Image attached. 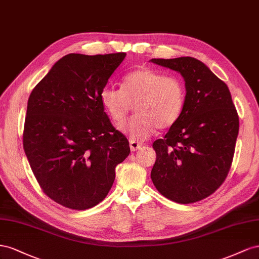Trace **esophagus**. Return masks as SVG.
I'll use <instances>...</instances> for the list:
<instances>
[{
    "label": "esophagus",
    "mask_w": 259,
    "mask_h": 259,
    "mask_svg": "<svg viewBox=\"0 0 259 259\" xmlns=\"http://www.w3.org/2000/svg\"><path fill=\"white\" fill-rule=\"evenodd\" d=\"M142 146V144H140V143H138L137 141H130V150L132 151V152H136V151H138L140 147Z\"/></svg>",
    "instance_id": "obj_1"
}]
</instances>
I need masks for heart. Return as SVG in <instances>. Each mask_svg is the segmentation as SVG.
Returning <instances> with one entry per match:
<instances>
[{"mask_svg": "<svg viewBox=\"0 0 259 259\" xmlns=\"http://www.w3.org/2000/svg\"><path fill=\"white\" fill-rule=\"evenodd\" d=\"M186 85L180 77L140 67L123 77L121 88H103L100 101L117 124L124 121L132 105H136L138 115L119 129L132 141H144L158 128H170L178 121L186 104Z\"/></svg>", "mask_w": 259, "mask_h": 259, "instance_id": "1", "label": "heart"}]
</instances>
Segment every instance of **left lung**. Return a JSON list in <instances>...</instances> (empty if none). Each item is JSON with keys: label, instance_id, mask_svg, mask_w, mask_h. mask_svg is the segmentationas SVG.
I'll use <instances>...</instances> for the list:
<instances>
[{"label": "left lung", "instance_id": "obj_1", "mask_svg": "<svg viewBox=\"0 0 259 259\" xmlns=\"http://www.w3.org/2000/svg\"><path fill=\"white\" fill-rule=\"evenodd\" d=\"M151 62L179 72L187 92L178 121L153 143L151 178L167 198L195 203L212 194L230 170L239 116L228 85L201 61L187 56Z\"/></svg>", "mask_w": 259, "mask_h": 259}]
</instances>
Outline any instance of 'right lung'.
Here are the masks:
<instances>
[{
    "mask_svg": "<svg viewBox=\"0 0 259 259\" xmlns=\"http://www.w3.org/2000/svg\"><path fill=\"white\" fill-rule=\"evenodd\" d=\"M125 53H71L57 61L28 100L24 150L43 192L83 210L105 198L129 142L110 123L100 92Z\"/></svg>",
    "mask_w": 259,
    "mask_h": 259,
    "instance_id": "obj_1",
    "label": "right lung"
}]
</instances>
